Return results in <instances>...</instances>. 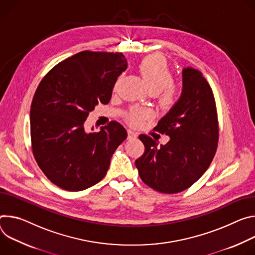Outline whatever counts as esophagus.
Returning <instances> with one entry per match:
<instances>
[{
	"instance_id": "obj_1",
	"label": "esophagus",
	"mask_w": 255,
	"mask_h": 255,
	"mask_svg": "<svg viewBox=\"0 0 255 255\" xmlns=\"http://www.w3.org/2000/svg\"><path fill=\"white\" fill-rule=\"evenodd\" d=\"M128 138H135L137 136V133L132 129H128Z\"/></svg>"
}]
</instances>
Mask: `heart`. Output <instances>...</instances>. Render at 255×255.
Returning <instances> with one entry per match:
<instances>
[{
	"label": "heart",
	"instance_id": "b5f03b06",
	"mask_svg": "<svg viewBox=\"0 0 255 255\" xmlns=\"http://www.w3.org/2000/svg\"><path fill=\"white\" fill-rule=\"evenodd\" d=\"M138 71L146 86L152 93H156L161 106L170 108L173 106L180 95V88L172 81V72L167 61L161 55L154 54L147 56L140 62ZM119 78L117 85L121 81ZM151 117V112L142 108H131L127 116L130 124H139Z\"/></svg>",
	"mask_w": 255,
	"mask_h": 255
}]
</instances>
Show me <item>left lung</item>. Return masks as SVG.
<instances>
[{
	"label": "left lung",
	"instance_id": "1",
	"mask_svg": "<svg viewBox=\"0 0 255 255\" xmlns=\"http://www.w3.org/2000/svg\"><path fill=\"white\" fill-rule=\"evenodd\" d=\"M182 93L154 128L170 136L166 145L147 134L138 138L145 152L135 160L138 175L162 193H177L191 186L207 171L218 148L219 123L215 97L203 74L182 71Z\"/></svg>",
	"mask_w": 255,
	"mask_h": 255
}]
</instances>
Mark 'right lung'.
<instances>
[{"label": "right lung", "mask_w": 255, "mask_h": 255, "mask_svg": "<svg viewBox=\"0 0 255 255\" xmlns=\"http://www.w3.org/2000/svg\"><path fill=\"white\" fill-rule=\"evenodd\" d=\"M122 52L84 50L54 66L41 80L30 110L33 156L44 175L69 191L84 190L105 175L127 138L118 122L86 132L84 123L98 103L107 104L127 70Z\"/></svg>", "instance_id": "add662e5"}]
</instances>
